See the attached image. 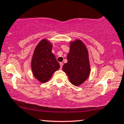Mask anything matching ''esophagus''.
<instances>
[{"label": "esophagus", "mask_w": 124, "mask_h": 124, "mask_svg": "<svg viewBox=\"0 0 124 124\" xmlns=\"http://www.w3.org/2000/svg\"><path fill=\"white\" fill-rule=\"evenodd\" d=\"M63 63H62V62H60V68L61 69H62V66H63Z\"/></svg>", "instance_id": "obj_1"}]
</instances>
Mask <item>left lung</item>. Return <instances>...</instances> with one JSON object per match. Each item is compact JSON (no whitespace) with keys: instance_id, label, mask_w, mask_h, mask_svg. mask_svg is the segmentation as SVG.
Returning a JSON list of instances; mask_svg holds the SVG:
<instances>
[{"instance_id":"8db88e82","label":"left lung","mask_w":124,"mask_h":124,"mask_svg":"<svg viewBox=\"0 0 124 124\" xmlns=\"http://www.w3.org/2000/svg\"><path fill=\"white\" fill-rule=\"evenodd\" d=\"M67 59L68 62L64 64L62 69L72 85L80 86L88 79L91 70L87 49L82 41L76 39L70 42Z\"/></svg>"}]
</instances>
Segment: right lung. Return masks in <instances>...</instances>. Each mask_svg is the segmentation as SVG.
I'll return each instance as SVG.
<instances>
[{"label": "right lung", "instance_id": "obj_1", "mask_svg": "<svg viewBox=\"0 0 124 124\" xmlns=\"http://www.w3.org/2000/svg\"><path fill=\"white\" fill-rule=\"evenodd\" d=\"M52 44L46 39H42L35 47L31 67L34 76L41 83H45L51 79L60 65L52 53Z\"/></svg>", "mask_w": 124, "mask_h": 124}]
</instances>
